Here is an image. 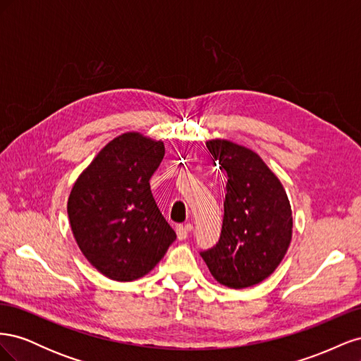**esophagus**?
Segmentation results:
<instances>
[{
	"instance_id": "34e87169",
	"label": "esophagus",
	"mask_w": 361,
	"mask_h": 361,
	"mask_svg": "<svg viewBox=\"0 0 361 361\" xmlns=\"http://www.w3.org/2000/svg\"><path fill=\"white\" fill-rule=\"evenodd\" d=\"M188 232H190V227L188 226H178L176 227V235L179 241H183V239L188 238Z\"/></svg>"
}]
</instances>
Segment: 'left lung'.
<instances>
[{
  "instance_id": "obj_1",
  "label": "left lung",
  "mask_w": 361,
  "mask_h": 361,
  "mask_svg": "<svg viewBox=\"0 0 361 361\" xmlns=\"http://www.w3.org/2000/svg\"><path fill=\"white\" fill-rule=\"evenodd\" d=\"M206 147L227 174V194L220 241L202 257L220 285H257L277 269L292 241L286 190L251 149L226 138L207 140Z\"/></svg>"
}]
</instances>
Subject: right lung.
I'll list each match as a JSON object with an SVG mask.
<instances>
[{
	"mask_svg": "<svg viewBox=\"0 0 361 361\" xmlns=\"http://www.w3.org/2000/svg\"><path fill=\"white\" fill-rule=\"evenodd\" d=\"M164 154L161 140L130 130L113 138L73 183L68 199L73 238L108 279L145 277L176 239L149 183Z\"/></svg>",
	"mask_w": 361,
	"mask_h": 361,
	"instance_id": "right-lung-1",
	"label": "right lung"
}]
</instances>
